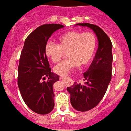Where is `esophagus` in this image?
Returning a JSON list of instances; mask_svg holds the SVG:
<instances>
[{
	"label": "esophagus",
	"mask_w": 131,
	"mask_h": 131,
	"mask_svg": "<svg viewBox=\"0 0 131 131\" xmlns=\"http://www.w3.org/2000/svg\"><path fill=\"white\" fill-rule=\"evenodd\" d=\"M65 79H66V77H60V79H61V80H62H62H64ZM66 85H67V86L72 85H73V81L69 79V80L68 81V82L67 83V84H66Z\"/></svg>",
	"instance_id": "34e87169"
}]
</instances>
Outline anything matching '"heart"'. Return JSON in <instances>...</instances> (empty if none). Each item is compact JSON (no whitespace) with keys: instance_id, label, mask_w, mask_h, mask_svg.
Returning a JSON list of instances; mask_svg holds the SVG:
<instances>
[{"instance_id":"b5f03b06","label":"heart","mask_w":131,"mask_h":131,"mask_svg":"<svg viewBox=\"0 0 131 131\" xmlns=\"http://www.w3.org/2000/svg\"><path fill=\"white\" fill-rule=\"evenodd\" d=\"M59 44L47 42L45 53L53 62L60 60L64 52H67V59L54 68V71L60 75H66L69 71L79 64L90 63L95 54L97 47V37L93 32L70 31L58 38Z\"/></svg>"}]
</instances>
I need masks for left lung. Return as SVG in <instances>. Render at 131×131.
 Returning a JSON list of instances; mask_svg holds the SVG:
<instances>
[{"mask_svg": "<svg viewBox=\"0 0 131 131\" xmlns=\"http://www.w3.org/2000/svg\"><path fill=\"white\" fill-rule=\"evenodd\" d=\"M75 25L90 27L98 41L95 57L89 69L83 73L84 84L75 82L67 88L72 106L77 111L85 112L95 108L100 102L108 89L112 77V43L106 33L97 25L88 23Z\"/></svg>", "mask_w": 131, "mask_h": 131, "instance_id": "8db88e82", "label": "left lung"}]
</instances>
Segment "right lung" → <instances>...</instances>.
Segmentation results:
<instances>
[{
  "instance_id": "1",
  "label": "right lung",
  "mask_w": 131,
  "mask_h": 131,
  "mask_svg": "<svg viewBox=\"0 0 131 131\" xmlns=\"http://www.w3.org/2000/svg\"><path fill=\"white\" fill-rule=\"evenodd\" d=\"M64 27L45 24L36 29L25 39L18 67V87L29 108L39 114L50 113L54 106L53 85L59 76L51 71L45 46L53 33ZM47 76V82L43 81Z\"/></svg>"
}]
</instances>
